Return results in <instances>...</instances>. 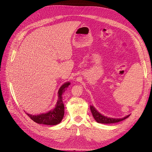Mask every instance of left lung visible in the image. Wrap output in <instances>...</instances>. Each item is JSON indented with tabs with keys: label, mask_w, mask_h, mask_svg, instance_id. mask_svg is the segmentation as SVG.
<instances>
[{
	"label": "left lung",
	"mask_w": 152,
	"mask_h": 152,
	"mask_svg": "<svg viewBox=\"0 0 152 152\" xmlns=\"http://www.w3.org/2000/svg\"><path fill=\"white\" fill-rule=\"evenodd\" d=\"M90 110H91V113H92L93 116L95 120L97 123H103V124L115 123H117V122L123 121L130 116V115H128L123 118H111V117H107L106 116H104V115L101 114L100 113H99L96 110V108L93 105L90 106Z\"/></svg>",
	"instance_id": "left-lung-1"
}]
</instances>
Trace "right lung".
Listing matches in <instances>:
<instances>
[{
	"label": "right lung",
	"mask_w": 152,
	"mask_h": 152,
	"mask_svg": "<svg viewBox=\"0 0 152 152\" xmlns=\"http://www.w3.org/2000/svg\"><path fill=\"white\" fill-rule=\"evenodd\" d=\"M70 85L69 82L64 83L58 91V100L54 109L39 115L26 114L35 123L46 125H56L61 122L64 115V105L62 102V94Z\"/></svg>",
	"instance_id": "right-lung-1"
}]
</instances>
